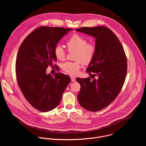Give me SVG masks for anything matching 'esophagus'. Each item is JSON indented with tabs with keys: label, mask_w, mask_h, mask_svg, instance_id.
I'll return each instance as SVG.
<instances>
[{
	"label": "esophagus",
	"mask_w": 146,
	"mask_h": 146,
	"mask_svg": "<svg viewBox=\"0 0 146 146\" xmlns=\"http://www.w3.org/2000/svg\"><path fill=\"white\" fill-rule=\"evenodd\" d=\"M70 78H71V80H72V81L74 82V81H76V78H75V77H73V76H71V77H70Z\"/></svg>",
	"instance_id": "1"
}]
</instances>
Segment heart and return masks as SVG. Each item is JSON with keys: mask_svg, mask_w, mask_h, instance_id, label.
<instances>
[{"mask_svg": "<svg viewBox=\"0 0 146 146\" xmlns=\"http://www.w3.org/2000/svg\"><path fill=\"white\" fill-rule=\"evenodd\" d=\"M66 46L69 51H75L74 58L76 61L66 62L62 65V69L69 74L76 75L79 72L81 62L84 65L91 63L96 52V47L94 44L88 43L86 38L78 34H74L69 37L66 41ZM54 53L58 59H65L66 52L61 46H56Z\"/></svg>", "mask_w": 146, "mask_h": 146, "instance_id": "b5f03b06", "label": "heart"}]
</instances>
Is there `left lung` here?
I'll return each mask as SVG.
<instances>
[{
  "mask_svg": "<svg viewBox=\"0 0 146 146\" xmlns=\"http://www.w3.org/2000/svg\"><path fill=\"white\" fill-rule=\"evenodd\" d=\"M76 31L94 37L96 52L87 72L96 76L76 78L81 88L78 94L80 105L90 111L108 107L120 92L127 73V59L116 35L108 28L99 26L82 27Z\"/></svg>",
  "mask_w": 146,
  "mask_h": 146,
  "instance_id": "8db88e82",
  "label": "left lung"
}]
</instances>
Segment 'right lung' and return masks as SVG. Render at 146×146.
<instances>
[{"mask_svg": "<svg viewBox=\"0 0 146 146\" xmlns=\"http://www.w3.org/2000/svg\"><path fill=\"white\" fill-rule=\"evenodd\" d=\"M73 29L41 27L31 33L19 48L15 64L18 86L27 100L37 110L47 112L56 108L69 84V76L46 73L57 58L54 53L58 41Z\"/></svg>", "mask_w": 146, "mask_h": 146, "instance_id": "obj_1", "label": "right lung"}]
</instances>
